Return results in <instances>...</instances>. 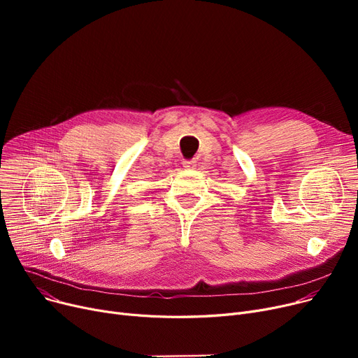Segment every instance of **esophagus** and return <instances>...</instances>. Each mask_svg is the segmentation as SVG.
Masks as SVG:
<instances>
[{"mask_svg": "<svg viewBox=\"0 0 358 358\" xmlns=\"http://www.w3.org/2000/svg\"><path fill=\"white\" fill-rule=\"evenodd\" d=\"M182 166H184L185 169H192V168L196 166V161H194V159H184V161H182Z\"/></svg>", "mask_w": 358, "mask_h": 358, "instance_id": "obj_1", "label": "esophagus"}]
</instances>
